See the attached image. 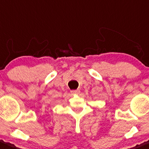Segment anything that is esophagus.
<instances>
[{"label": "esophagus", "instance_id": "1", "mask_svg": "<svg viewBox=\"0 0 149 149\" xmlns=\"http://www.w3.org/2000/svg\"><path fill=\"white\" fill-rule=\"evenodd\" d=\"M79 90H72L71 93H72V94H79Z\"/></svg>", "mask_w": 149, "mask_h": 149}]
</instances>
